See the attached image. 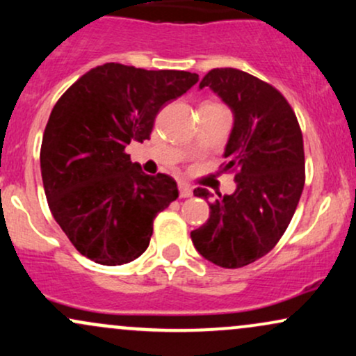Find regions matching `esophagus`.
I'll use <instances>...</instances> for the list:
<instances>
[{
  "mask_svg": "<svg viewBox=\"0 0 356 356\" xmlns=\"http://www.w3.org/2000/svg\"><path fill=\"white\" fill-rule=\"evenodd\" d=\"M179 194H181V197H191L192 195L191 186H187V184H184V182L179 184Z\"/></svg>",
  "mask_w": 356,
  "mask_h": 356,
  "instance_id": "esophagus-1",
  "label": "esophagus"
}]
</instances>
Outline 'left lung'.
I'll return each mask as SVG.
<instances>
[{"instance_id":"8db88e82","label":"left lung","mask_w":356,"mask_h":356,"mask_svg":"<svg viewBox=\"0 0 356 356\" xmlns=\"http://www.w3.org/2000/svg\"><path fill=\"white\" fill-rule=\"evenodd\" d=\"M209 87L234 115L222 172L236 191L209 202V219L191 232L199 254L220 268H243L268 254L291 222L305 187L303 136L291 105L275 87L236 68H214ZM194 195L209 201L202 187Z\"/></svg>"}]
</instances>
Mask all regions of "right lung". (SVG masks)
<instances>
[{"mask_svg": "<svg viewBox=\"0 0 356 356\" xmlns=\"http://www.w3.org/2000/svg\"><path fill=\"white\" fill-rule=\"evenodd\" d=\"M197 73L105 63L80 76L53 107L40 165L48 206L80 254L104 266L137 259L155 216L179 197L170 175H147L125 147L150 138L167 102Z\"/></svg>", "mask_w": 356, "mask_h": 356, "instance_id": "add662e5", "label": "right lung"}]
</instances>
